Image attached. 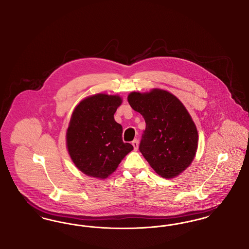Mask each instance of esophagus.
<instances>
[{
    "mask_svg": "<svg viewBox=\"0 0 249 249\" xmlns=\"http://www.w3.org/2000/svg\"><path fill=\"white\" fill-rule=\"evenodd\" d=\"M131 144H132V146H133V149H134L135 151H137V150H138V146H139V142H138V140H137V139H135L134 141H132Z\"/></svg>",
    "mask_w": 249,
    "mask_h": 249,
    "instance_id": "esophagus-1",
    "label": "esophagus"
}]
</instances>
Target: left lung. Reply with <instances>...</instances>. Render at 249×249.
I'll list each match as a JSON object with an SVG mask.
<instances>
[{"instance_id": "1", "label": "left lung", "mask_w": 249, "mask_h": 249, "mask_svg": "<svg viewBox=\"0 0 249 249\" xmlns=\"http://www.w3.org/2000/svg\"><path fill=\"white\" fill-rule=\"evenodd\" d=\"M131 108L145 121L139 149L161 178H178L192 163L198 149L196 125L177 96L161 89L128 95Z\"/></svg>"}]
</instances>
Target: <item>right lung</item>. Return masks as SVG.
Here are the masks:
<instances>
[{
    "instance_id": "add662e5",
    "label": "right lung",
    "mask_w": 249,
    "mask_h": 249,
    "mask_svg": "<svg viewBox=\"0 0 249 249\" xmlns=\"http://www.w3.org/2000/svg\"><path fill=\"white\" fill-rule=\"evenodd\" d=\"M121 104L119 95L97 93L84 98L71 113L66 147L75 167L88 177L106 179L133 149L122 141V126L114 119Z\"/></svg>"
}]
</instances>
